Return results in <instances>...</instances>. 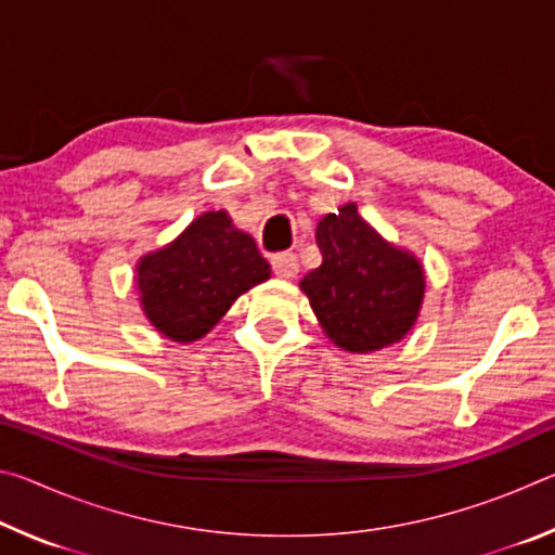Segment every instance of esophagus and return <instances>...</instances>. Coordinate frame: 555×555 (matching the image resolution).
<instances>
[{"instance_id":"34e87169","label":"esophagus","mask_w":555,"mask_h":555,"mask_svg":"<svg viewBox=\"0 0 555 555\" xmlns=\"http://www.w3.org/2000/svg\"><path fill=\"white\" fill-rule=\"evenodd\" d=\"M271 269L279 279H294L298 274V259L291 251H284V255H276L271 259Z\"/></svg>"}]
</instances>
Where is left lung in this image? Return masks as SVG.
<instances>
[{
    "label": "left lung",
    "instance_id": "left-lung-1",
    "mask_svg": "<svg viewBox=\"0 0 555 555\" xmlns=\"http://www.w3.org/2000/svg\"><path fill=\"white\" fill-rule=\"evenodd\" d=\"M323 264L300 288L331 340L350 352L399 343L416 323L424 300V269L409 251L384 242L347 203L315 230Z\"/></svg>",
    "mask_w": 555,
    "mask_h": 555
}]
</instances>
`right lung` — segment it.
Here are the masks:
<instances>
[{"instance_id":"right-lung-1","label":"right lung","mask_w":555,"mask_h":555,"mask_svg":"<svg viewBox=\"0 0 555 555\" xmlns=\"http://www.w3.org/2000/svg\"><path fill=\"white\" fill-rule=\"evenodd\" d=\"M146 318L178 343L198 340L244 291L267 281L269 261L224 210L205 212L137 267Z\"/></svg>"}]
</instances>
